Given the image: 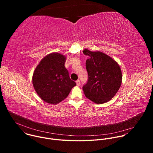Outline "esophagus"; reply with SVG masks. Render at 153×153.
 I'll return each instance as SVG.
<instances>
[{
	"instance_id": "esophagus-1",
	"label": "esophagus",
	"mask_w": 153,
	"mask_h": 153,
	"mask_svg": "<svg viewBox=\"0 0 153 153\" xmlns=\"http://www.w3.org/2000/svg\"><path fill=\"white\" fill-rule=\"evenodd\" d=\"M76 85H77V86H80V82L79 80H77L76 81Z\"/></svg>"
}]
</instances>
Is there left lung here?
Masks as SVG:
<instances>
[{
    "instance_id": "left-lung-1",
    "label": "left lung",
    "mask_w": 153,
    "mask_h": 153,
    "mask_svg": "<svg viewBox=\"0 0 153 153\" xmlns=\"http://www.w3.org/2000/svg\"><path fill=\"white\" fill-rule=\"evenodd\" d=\"M86 68L88 74L87 83L83 86L86 98L96 103H104L110 100L121 86L122 75L117 62L100 51L85 49Z\"/></svg>"
}]
</instances>
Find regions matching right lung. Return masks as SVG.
Masks as SVG:
<instances>
[{
	"mask_svg": "<svg viewBox=\"0 0 153 153\" xmlns=\"http://www.w3.org/2000/svg\"><path fill=\"white\" fill-rule=\"evenodd\" d=\"M66 57L53 53L43 57L33 75V85L38 96L47 103L57 104L66 99L76 83L65 67Z\"/></svg>",
	"mask_w": 153,
	"mask_h": 153,
	"instance_id": "right-lung-1",
	"label": "right lung"
}]
</instances>
